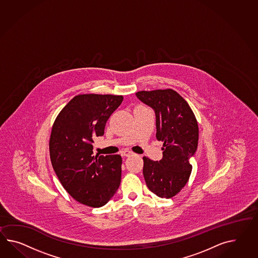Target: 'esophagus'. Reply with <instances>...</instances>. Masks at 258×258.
<instances>
[{
  "mask_svg": "<svg viewBox=\"0 0 258 258\" xmlns=\"http://www.w3.org/2000/svg\"><path fill=\"white\" fill-rule=\"evenodd\" d=\"M121 154H122L123 157H130L132 155V152L130 151V150H123V151L121 152Z\"/></svg>",
  "mask_w": 258,
  "mask_h": 258,
  "instance_id": "obj_1",
  "label": "esophagus"
}]
</instances>
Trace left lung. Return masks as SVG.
<instances>
[{
    "label": "left lung",
    "mask_w": 258,
    "mask_h": 258,
    "mask_svg": "<svg viewBox=\"0 0 258 258\" xmlns=\"http://www.w3.org/2000/svg\"><path fill=\"white\" fill-rule=\"evenodd\" d=\"M136 96L155 111L156 136L163 142L161 160L144 157L145 182L157 197L170 199L181 191L191 174L189 160L198 148V122L188 103L172 89L139 91Z\"/></svg>",
    "instance_id": "obj_1"
}]
</instances>
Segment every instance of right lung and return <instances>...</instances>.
<instances>
[{
  "mask_svg": "<svg viewBox=\"0 0 258 258\" xmlns=\"http://www.w3.org/2000/svg\"><path fill=\"white\" fill-rule=\"evenodd\" d=\"M123 96L77 95L54 122L49 141L51 163L63 187L87 206L105 205L119 187V155H93L94 139L104 134L107 120Z\"/></svg>",
  "mask_w": 258,
  "mask_h": 258,
  "instance_id": "1",
  "label": "right lung"
}]
</instances>
